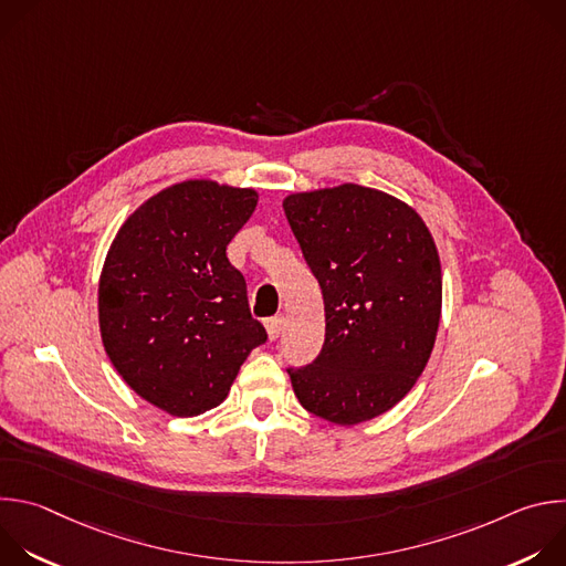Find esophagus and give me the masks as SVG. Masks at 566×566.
Instances as JSON below:
<instances>
[{
    "instance_id": "34e87169",
    "label": "esophagus",
    "mask_w": 566,
    "mask_h": 566,
    "mask_svg": "<svg viewBox=\"0 0 566 566\" xmlns=\"http://www.w3.org/2000/svg\"><path fill=\"white\" fill-rule=\"evenodd\" d=\"M282 327H284V317H282V315L269 317V319H266V334H269V340H277V338H280V334H282Z\"/></svg>"
}]
</instances>
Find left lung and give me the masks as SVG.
<instances>
[{
  "instance_id": "obj_1",
  "label": "left lung",
  "mask_w": 566,
  "mask_h": 566,
  "mask_svg": "<svg viewBox=\"0 0 566 566\" xmlns=\"http://www.w3.org/2000/svg\"><path fill=\"white\" fill-rule=\"evenodd\" d=\"M325 297L313 365L289 371L302 408L336 426L371 421L423 374L441 319V262L421 214L382 190L340 184L282 201Z\"/></svg>"
}]
</instances>
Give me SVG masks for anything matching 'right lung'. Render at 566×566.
Segmentation results:
<instances>
[{
	"instance_id": "obj_1",
	"label": "right lung",
	"mask_w": 566,
	"mask_h": 566,
	"mask_svg": "<svg viewBox=\"0 0 566 566\" xmlns=\"http://www.w3.org/2000/svg\"><path fill=\"white\" fill-rule=\"evenodd\" d=\"M258 190L186 179L143 201L118 228L98 280L103 347L120 378L154 408L197 417L230 391L266 343L247 282L226 247Z\"/></svg>"
}]
</instances>
